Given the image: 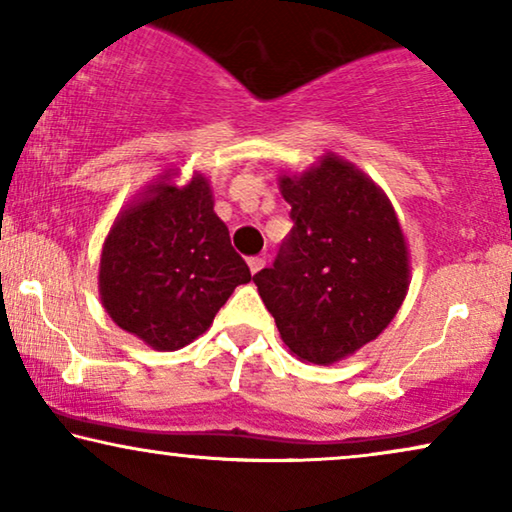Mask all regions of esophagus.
Listing matches in <instances>:
<instances>
[{
  "instance_id": "34e87169",
  "label": "esophagus",
  "mask_w": 512,
  "mask_h": 512,
  "mask_svg": "<svg viewBox=\"0 0 512 512\" xmlns=\"http://www.w3.org/2000/svg\"><path fill=\"white\" fill-rule=\"evenodd\" d=\"M247 263H249V270H251V275H256V272H261V270H263V265H265V258H261V256H251Z\"/></svg>"
}]
</instances>
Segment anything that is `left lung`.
Masks as SVG:
<instances>
[{
	"mask_svg": "<svg viewBox=\"0 0 512 512\" xmlns=\"http://www.w3.org/2000/svg\"><path fill=\"white\" fill-rule=\"evenodd\" d=\"M293 228L256 272L265 307L300 361L328 366L375 340L403 305L408 247L382 188L328 153L300 177H279Z\"/></svg>",
	"mask_w": 512,
	"mask_h": 512,
	"instance_id": "8db88e82",
	"label": "left lung"
}]
</instances>
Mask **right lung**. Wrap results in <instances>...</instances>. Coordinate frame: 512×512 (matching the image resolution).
<instances>
[{"label":"right lung","mask_w":512,"mask_h":512,"mask_svg":"<svg viewBox=\"0 0 512 512\" xmlns=\"http://www.w3.org/2000/svg\"><path fill=\"white\" fill-rule=\"evenodd\" d=\"M249 279L202 174L181 188L165 174L146 188L114 221L100 258L104 310L160 352L205 333L235 286Z\"/></svg>","instance_id":"obj_1"}]
</instances>
